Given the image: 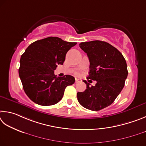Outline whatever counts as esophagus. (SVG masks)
<instances>
[{
    "mask_svg": "<svg viewBox=\"0 0 146 146\" xmlns=\"http://www.w3.org/2000/svg\"><path fill=\"white\" fill-rule=\"evenodd\" d=\"M78 82H80V80H79V79H78V78H76L75 79V83H77Z\"/></svg>",
    "mask_w": 146,
    "mask_h": 146,
    "instance_id": "esophagus-1",
    "label": "esophagus"
}]
</instances>
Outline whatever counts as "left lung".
I'll list each match as a JSON object with an SVG mask.
<instances>
[{"label":"left lung","instance_id":"left-lung-1","mask_svg":"<svg viewBox=\"0 0 146 146\" xmlns=\"http://www.w3.org/2000/svg\"><path fill=\"white\" fill-rule=\"evenodd\" d=\"M80 47L90 61L87 79L97 83L90 87L84 81L86 88L83 92H78V100L84 108L100 110L113 103L124 86L128 74L126 61L121 52L106 42H82Z\"/></svg>","mask_w":146,"mask_h":146}]
</instances>
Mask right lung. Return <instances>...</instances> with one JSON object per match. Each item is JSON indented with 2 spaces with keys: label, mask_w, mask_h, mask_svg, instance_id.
Wrapping results in <instances>:
<instances>
[{
  "label": "right lung",
  "mask_w": 146,
  "mask_h": 146,
  "mask_svg": "<svg viewBox=\"0 0 146 146\" xmlns=\"http://www.w3.org/2000/svg\"><path fill=\"white\" fill-rule=\"evenodd\" d=\"M76 42L58 37H48L31 43L20 60L19 76L23 88L31 100L42 106L58 103L65 88L75 82L73 76L57 77L54 71L63 65L66 54Z\"/></svg>",
  "instance_id": "obj_1"
}]
</instances>
